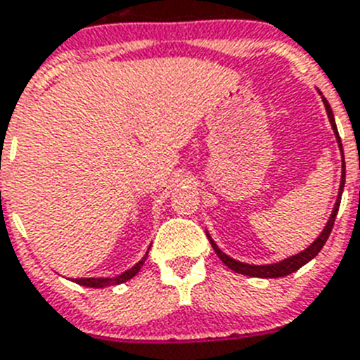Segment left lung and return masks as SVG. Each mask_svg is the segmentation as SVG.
Returning a JSON list of instances; mask_svg holds the SVG:
<instances>
[{
	"mask_svg": "<svg viewBox=\"0 0 360 360\" xmlns=\"http://www.w3.org/2000/svg\"><path fill=\"white\" fill-rule=\"evenodd\" d=\"M321 94V92H319ZM321 98H323V94H321ZM324 103V108H326V114H328V120H330L331 128H333V134H335V139H337V145H339L340 154H342V174H340V184H339V193H337V201L333 205V210H331L330 219H328L326 226L323 228V232L319 233L317 239L311 243L308 248H304L302 252L299 254H293L290 257L283 259V261H277V262H270V264H250V262H240L237 259L230 257L223 252V250L219 248L215 245V240L212 239V236L206 232V237L210 240L212 248L214 252L217 254V257L226 264L230 270H233L236 274L240 275H248V277H259V279H275V277H284V275H290L293 271H297L299 268H302L306 262H310L315 255L323 250V246L326 245L328 237L331 233V228H333V223H335V217H337V212H339V206H340V198H342V190H345V181H346V165H345V150H342V143H340V137H339V130H337V124H335V117H333V112H331V106L330 103L326 101V98H323Z\"/></svg>",
	"mask_w": 360,
	"mask_h": 360,
	"instance_id": "8db88e82",
	"label": "left lung"
}]
</instances>
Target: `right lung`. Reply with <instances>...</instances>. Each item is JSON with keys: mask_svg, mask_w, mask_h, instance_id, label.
Returning <instances> with one entry per match:
<instances>
[{"mask_svg": "<svg viewBox=\"0 0 360 360\" xmlns=\"http://www.w3.org/2000/svg\"><path fill=\"white\" fill-rule=\"evenodd\" d=\"M150 250V248H148ZM148 250L146 254L143 255V259L139 262H136L132 268H128L123 274L115 275V277H81V279H72L76 284H81V286H86V288H106V286H115V284H123L127 281H130L134 275L139 274V270L145 264L146 257H148Z\"/></svg>", "mask_w": 360, "mask_h": 360, "instance_id": "obj_1", "label": "right lung"}]
</instances>
